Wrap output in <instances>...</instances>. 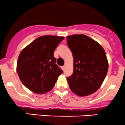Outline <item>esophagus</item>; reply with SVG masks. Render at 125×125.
Returning a JSON list of instances; mask_svg holds the SVG:
<instances>
[{
    "instance_id": "1",
    "label": "esophagus",
    "mask_w": 125,
    "mask_h": 125,
    "mask_svg": "<svg viewBox=\"0 0 125 125\" xmlns=\"http://www.w3.org/2000/svg\"><path fill=\"white\" fill-rule=\"evenodd\" d=\"M65 69H66V66H62V69L63 71L65 70Z\"/></svg>"
}]
</instances>
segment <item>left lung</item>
Wrapping results in <instances>:
<instances>
[{
    "label": "left lung",
    "mask_w": 125,
    "mask_h": 125,
    "mask_svg": "<svg viewBox=\"0 0 125 125\" xmlns=\"http://www.w3.org/2000/svg\"><path fill=\"white\" fill-rule=\"evenodd\" d=\"M74 58V71L67 80L73 92L81 97L94 93L102 84L108 69L105 51L99 43L84 35L67 36Z\"/></svg>",
    "instance_id": "left-lung-1"
}]
</instances>
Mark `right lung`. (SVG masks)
Segmentation results:
<instances>
[{
	"mask_svg": "<svg viewBox=\"0 0 125 125\" xmlns=\"http://www.w3.org/2000/svg\"><path fill=\"white\" fill-rule=\"evenodd\" d=\"M64 39L51 35L40 36L20 52L17 72L23 84L33 92L43 94L50 91L63 73L56 64L53 54Z\"/></svg>",
	"mask_w": 125,
	"mask_h": 125,
	"instance_id": "obj_1",
	"label": "right lung"
}]
</instances>
